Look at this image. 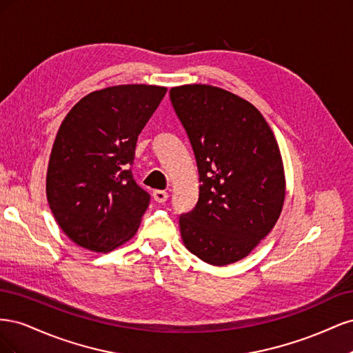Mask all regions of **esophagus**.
<instances>
[{
	"mask_svg": "<svg viewBox=\"0 0 353 353\" xmlns=\"http://www.w3.org/2000/svg\"><path fill=\"white\" fill-rule=\"evenodd\" d=\"M169 194L166 193V191L163 190H154L153 191V199L157 201V203H165L168 200Z\"/></svg>",
	"mask_w": 353,
	"mask_h": 353,
	"instance_id": "1",
	"label": "esophagus"
}]
</instances>
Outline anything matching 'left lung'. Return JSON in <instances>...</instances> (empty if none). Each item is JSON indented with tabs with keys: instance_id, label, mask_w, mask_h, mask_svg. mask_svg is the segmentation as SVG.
Returning a JSON list of instances; mask_svg holds the SVG:
<instances>
[{
	"instance_id": "8db88e82",
	"label": "left lung",
	"mask_w": 353,
	"mask_h": 353,
	"mask_svg": "<svg viewBox=\"0 0 353 353\" xmlns=\"http://www.w3.org/2000/svg\"><path fill=\"white\" fill-rule=\"evenodd\" d=\"M197 160L196 208L179 218L185 248L223 266L245 258L272 231L285 199L279 143L252 103L190 83L169 91Z\"/></svg>"
}]
</instances>
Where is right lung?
Listing matches in <instances>:
<instances>
[{
  "label": "right lung",
  "mask_w": 353,
  "mask_h": 353,
  "mask_svg": "<svg viewBox=\"0 0 353 353\" xmlns=\"http://www.w3.org/2000/svg\"><path fill=\"white\" fill-rule=\"evenodd\" d=\"M159 85H114L85 95L63 119L47 169V200L63 232L108 253L131 240L150 196L131 165L138 135L163 100Z\"/></svg>",
  "instance_id": "obj_1"
}]
</instances>
